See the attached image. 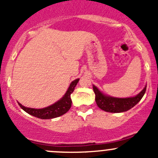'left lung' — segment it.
Masks as SVG:
<instances>
[{
	"label": "left lung",
	"mask_w": 158,
	"mask_h": 158,
	"mask_svg": "<svg viewBox=\"0 0 158 158\" xmlns=\"http://www.w3.org/2000/svg\"><path fill=\"white\" fill-rule=\"evenodd\" d=\"M147 89V86L134 97L125 98H114L107 96L101 92L97 87L93 85V90L95 94V102L97 106L101 109L109 112H123L130 110V109L136 106L143 96L144 95Z\"/></svg>",
	"instance_id": "1"
}]
</instances>
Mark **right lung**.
I'll return each instance as SVG.
<instances>
[{"instance_id": "right-lung-1", "label": "right lung", "mask_w": 158, "mask_h": 158, "mask_svg": "<svg viewBox=\"0 0 158 158\" xmlns=\"http://www.w3.org/2000/svg\"><path fill=\"white\" fill-rule=\"evenodd\" d=\"M79 78L76 79L73 81L71 82L68 90L67 91L66 94H64V97L61 99H60L58 102L52 104V106H49L46 108L43 109H31V108H27L22 106L19 102V105L25 112L33 116L37 117V118H43V119H48V118H56V117H59L60 115H63L66 112H68L69 109L71 107L72 101L70 98V94L74 90L77 84L79 81Z\"/></svg>"}]
</instances>
